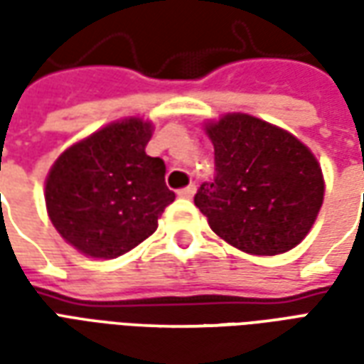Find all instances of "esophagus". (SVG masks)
Instances as JSON below:
<instances>
[{"instance_id": "1", "label": "esophagus", "mask_w": 364, "mask_h": 364, "mask_svg": "<svg viewBox=\"0 0 364 364\" xmlns=\"http://www.w3.org/2000/svg\"><path fill=\"white\" fill-rule=\"evenodd\" d=\"M195 191H197V187H195V185H189V187H185V189L177 191V197H179V198H193Z\"/></svg>"}]
</instances>
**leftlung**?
Here are the masks:
<instances>
[{
  "label": "left lung",
  "mask_w": 364,
  "mask_h": 364,
  "mask_svg": "<svg viewBox=\"0 0 364 364\" xmlns=\"http://www.w3.org/2000/svg\"><path fill=\"white\" fill-rule=\"evenodd\" d=\"M216 177L195 205L226 244L250 255L296 247L318 218L326 181L312 150L289 130L247 112L205 122Z\"/></svg>",
  "instance_id": "8db88e82"
}]
</instances>
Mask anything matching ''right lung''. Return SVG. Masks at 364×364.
I'll list each match as a JSON object with an SVG mask.
<instances>
[{"label": "right lung", "instance_id": "add662e5", "mask_svg": "<svg viewBox=\"0 0 364 364\" xmlns=\"http://www.w3.org/2000/svg\"><path fill=\"white\" fill-rule=\"evenodd\" d=\"M154 124L127 117L72 144L44 183L46 213L68 244L93 259H114L142 244L175 193L164 159L146 154Z\"/></svg>", "mask_w": 364, "mask_h": 364}]
</instances>
